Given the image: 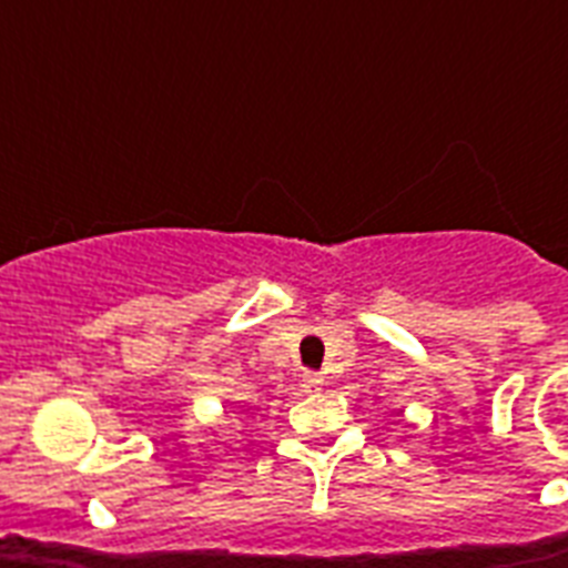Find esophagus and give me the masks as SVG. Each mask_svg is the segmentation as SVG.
Masks as SVG:
<instances>
[{"instance_id":"1","label":"esophagus","mask_w":568,"mask_h":568,"mask_svg":"<svg viewBox=\"0 0 568 568\" xmlns=\"http://www.w3.org/2000/svg\"><path fill=\"white\" fill-rule=\"evenodd\" d=\"M321 384H324V378H321V375H315V373L304 375V389H307V393H318Z\"/></svg>"}]
</instances>
